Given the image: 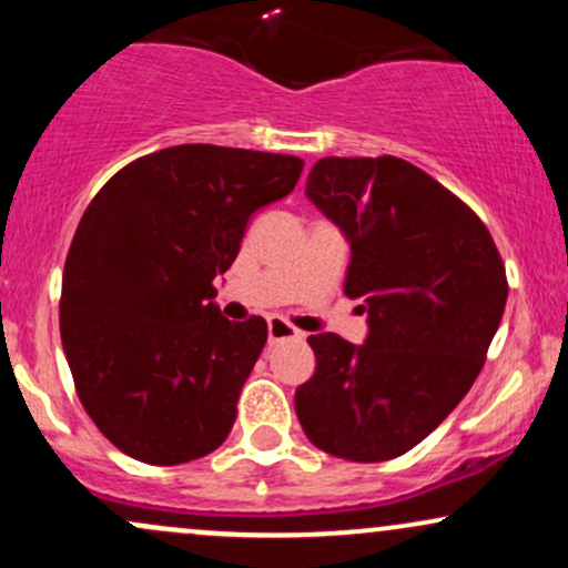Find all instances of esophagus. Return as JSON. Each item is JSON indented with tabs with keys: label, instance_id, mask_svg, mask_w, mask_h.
<instances>
[{
	"label": "esophagus",
	"instance_id": "esophagus-1",
	"mask_svg": "<svg viewBox=\"0 0 568 568\" xmlns=\"http://www.w3.org/2000/svg\"><path fill=\"white\" fill-rule=\"evenodd\" d=\"M304 334L298 328H293L291 323H285L283 317H270L266 321V338H270V344H277V342H298Z\"/></svg>",
	"mask_w": 568,
	"mask_h": 568
}]
</instances>
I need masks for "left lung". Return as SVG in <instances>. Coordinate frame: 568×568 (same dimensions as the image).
Returning <instances> with one entry per match:
<instances>
[{
    "label": "left lung",
    "instance_id": "8db88e82",
    "mask_svg": "<svg viewBox=\"0 0 568 568\" xmlns=\"http://www.w3.org/2000/svg\"><path fill=\"white\" fill-rule=\"evenodd\" d=\"M306 197L347 237L344 293L363 298L368 336L306 338L317 368L296 416L325 454L395 459L470 393L505 312V264L484 221L406 160L323 158Z\"/></svg>",
    "mask_w": 568,
    "mask_h": 568
}]
</instances>
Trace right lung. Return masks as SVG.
Here are the masks:
<instances>
[{
  "label": "right lung",
  "mask_w": 568,
  "mask_h": 568,
  "mask_svg": "<svg viewBox=\"0 0 568 568\" xmlns=\"http://www.w3.org/2000/svg\"><path fill=\"white\" fill-rule=\"evenodd\" d=\"M302 168L181 143L130 162L88 205L63 266L61 342L84 410L122 454L181 465L226 440L266 321H226L213 280Z\"/></svg>",
  "instance_id": "right-lung-1"
}]
</instances>
